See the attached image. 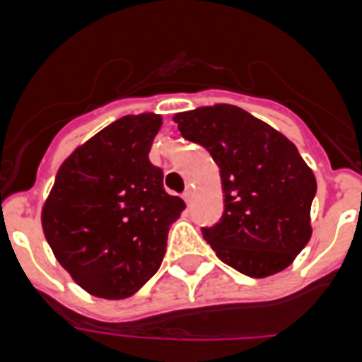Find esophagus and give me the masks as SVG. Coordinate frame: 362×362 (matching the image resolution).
<instances>
[{"instance_id": "34e87169", "label": "esophagus", "mask_w": 362, "mask_h": 362, "mask_svg": "<svg viewBox=\"0 0 362 362\" xmlns=\"http://www.w3.org/2000/svg\"><path fill=\"white\" fill-rule=\"evenodd\" d=\"M192 196H194V192H192L190 187H187V190H185V194H183V199L187 201V203H190Z\"/></svg>"}]
</instances>
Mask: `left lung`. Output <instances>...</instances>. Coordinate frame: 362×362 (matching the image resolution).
<instances>
[{"instance_id":"1","label":"left lung","mask_w":362,"mask_h":362,"mask_svg":"<svg viewBox=\"0 0 362 362\" xmlns=\"http://www.w3.org/2000/svg\"><path fill=\"white\" fill-rule=\"evenodd\" d=\"M181 136L217 163L225 212L203 228L217 257L248 277H268L293 263L312 238L310 209L317 181L288 137L233 105L179 112Z\"/></svg>"}]
</instances>
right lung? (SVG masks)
I'll return each instance as SVG.
<instances>
[{
  "label": "right lung",
  "mask_w": 362,
  "mask_h": 362,
  "mask_svg": "<svg viewBox=\"0 0 362 362\" xmlns=\"http://www.w3.org/2000/svg\"><path fill=\"white\" fill-rule=\"evenodd\" d=\"M161 116H124L63 161L41 210L54 255L101 299H127L159 270L185 201L166 194L148 159Z\"/></svg>",
  "instance_id": "1"
}]
</instances>
